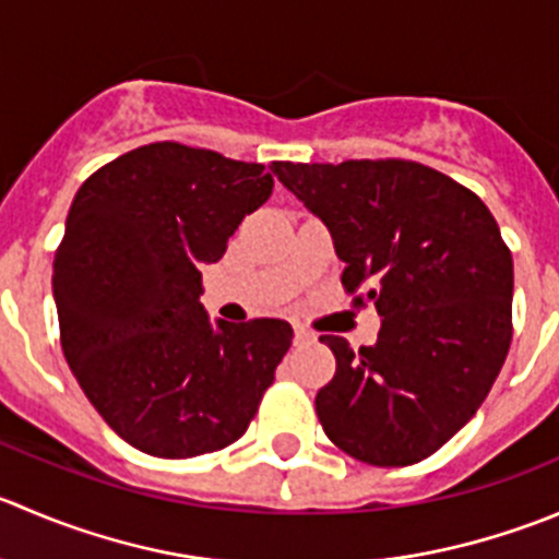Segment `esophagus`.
<instances>
[{
  "label": "esophagus",
  "instance_id": "1",
  "mask_svg": "<svg viewBox=\"0 0 559 559\" xmlns=\"http://www.w3.org/2000/svg\"><path fill=\"white\" fill-rule=\"evenodd\" d=\"M295 344L297 346H306V344H313V333L306 328H295Z\"/></svg>",
  "mask_w": 559,
  "mask_h": 559
}]
</instances>
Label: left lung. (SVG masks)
<instances>
[{"instance_id":"1","label":"left lung","mask_w":559,"mask_h":559,"mask_svg":"<svg viewBox=\"0 0 559 559\" xmlns=\"http://www.w3.org/2000/svg\"><path fill=\"white\" fill-rule=\"evenodd\" d=\"M273 171L333 235L352 306L382 317L360 352L319 335L335 355L317 393L324 435L373 467L424 462L478 412L511 349L513 259L495 215L415 160H275Z\"/></svg>"}]
</instances>
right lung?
<instances>
[{"instance_id": "1", "label": "right lung", "mask_w": 559, "mask_h": 559, "mask_svg": "<svg viewBox=\"0 0 559 559\" xmlns=\"http://www.w3.org/2000/svg\"><path fill=\"white\" fill-rule=\"evenodd\" d=\"M273 193L262 164L155 142L84 180L53 253L59 341L81 390L133 448L215 453L246 435L292 346L284 319L210 324L202 264Z\"/></svg>"}]
</instances>
